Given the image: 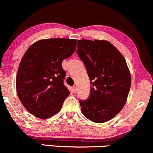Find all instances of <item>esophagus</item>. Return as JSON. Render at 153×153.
I'll return each mask as SVG.
<instances>
[{
	"instance_id": "esophagus-1",
	"label": "esophagus",
	"mask_w": 153,
	"mask_h": 153,
	"mask_svg": "<svg viewBox=\"0 0 153 153\" xmlns=\"http://www.w3.org/2000/svg\"><path fill=\"white\" fill-rule=\"evenodd\" d=\"M72 90H73L74 92H76V91H77V87H76V86H73Z\"/></svg>"
}]
</instances>
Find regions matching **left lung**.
Wrapping results in <instances>:
<instances>
[{
	"label": "left lung",
	"instance_id": "left-lung-1",
	"mask_svg": "<svg viewBox=\"0 0 153 153\" xmlns=\"http://www.w3.org/2000/svg\"><path fill=\"white\" fill-rule=\"evenodd\" d=\"M76 51L91 84L89 99L79 100L82 112L94 123H106L127 102L131 76L126 61L115 46L105 40H78Z\"/></svg>",
	"mask_w": 153,
	"mask_h": 153
}]
</instances>
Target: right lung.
Listing matches in <instances>:
<instances>
[{
  "label": "right lung",
  "mask_w": 153,
  "mask_h": 153,
  "mask_svg": "<svg viewBox=\"0 0 153 153\" xmlns=\"http://www.w3.org/2000/svg\"><path fill=\"white\" fill-rule=\"evenodd\" d=\"M76 47V39H43L23 55L16 75V91L23 107L36 117L47 119L62 109L70 94L64 85L62 61Z\"/></svg>",
  "instance_id": "right-lung-1"
}]
</instances>
